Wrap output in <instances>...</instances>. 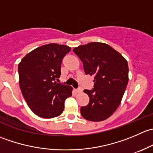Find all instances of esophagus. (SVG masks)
<instances>
[{
  "instance_id": "34e87169",
  "label": "esophagus",
  "mask_w": 153,
  "mask_h": 153,
  "mask_svg": "<svg viewBox=\"0 0 153 153\" xmlns=\"http://www.w3.org/2000/svg\"><path fill=\"white\" fill-rule=\"evenodd\" d=\"M81 92H82V89H81V88H78V89H76V92H77V93H81Z\"/></svg>"
}]
</instances>
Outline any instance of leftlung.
I'll return each instance as SVG.
<instances>
[{
    "instance_id": "1",
    "label": "left lung",
    "mask_w": 153,
    "mask_h": 153,
    "mask_svg": "<svg viewBox=\"0 0 153 153\" xmlns=\"http://www.w3.org/2000/svg\"><path fill=\"white\" fill-rule=\"evenodd\" d=\"M73 52L83 62L86 75L94 77L93 89L84 91L89 102L81 107V115L88 121H104L116 110L123 98L128 84L127 61L104 43L78 46Z\"/></svg>"
}]
</instances>
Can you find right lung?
I'll list each match as a JSON object with an SVG mask.
<instances>
[{
	"label": "right lung",
	"mask_w": 153,
	"mask_h": 153,
	"mask_svg": "<svg viewBox=\"0 0 153 153\" xmlns=\"http://www.w3.org/2000/svg\"><path fill=\"white\" fill-rule=\"evenodd\" d=\"M66 45L49 44L27 54L18 64L21 92L31 110L38 116L52 118L61 115L72 87L57 83L64 57L70 52Z\"/></svg>",
	"instance_id": "add662e5"
}]
</instances>
